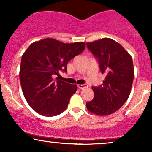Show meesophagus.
<instances>
[{
	"label": "esophagus",
	"mask_w": 152,
	"mask_h": 152,
	"mask_svg": "<svg viewBox=\"0 0 152 152\" xmlns=\"http://www.w3.org/2000/svg\"><path fill=\"white\" fill-rule=\"evenodd\" d=\"M78 87L81 90H83V89H85L87 87V85H78Z\"/></svg>",
	"instance_id": "esophagus-1"
}]
</instances>
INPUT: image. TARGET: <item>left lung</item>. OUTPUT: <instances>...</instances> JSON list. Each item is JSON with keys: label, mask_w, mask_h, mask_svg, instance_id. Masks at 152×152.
<instances>
[{"label": "left lung", "mask_w": 152, "mask_h": 152, "mask_svg": "<svg viewBox=\"0 0 152 152\" xmlns=\"http://www.w3.org/2000/svg\"><path fill=\"white\" fill-rule=\"evenodd\" d=\"M87 47L106 75L102 85L92 87L94 98L86 103L87 109L97 115H109L119 110L129 96L134 79L132 59L118 42L110 38L87 42Z\"/></svg>", "instance_id": "1"}]
</instances>
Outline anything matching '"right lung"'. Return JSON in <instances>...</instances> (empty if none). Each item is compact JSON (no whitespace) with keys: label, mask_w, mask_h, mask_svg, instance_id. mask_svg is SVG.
I'll return each instance as SVG.
<instances>
[{"label":"right lung","mask_w":152,"mask_h":152,"mask_svg":"<svg viewBox=\"0 0 152 152\" xmlns=\"http://www.w3.org/2000/svg\"><path fill=\"white\" fill-rule=\"evenodd\" d=\"M85 48L83 42L64 43L52 38L29 45L21 59L20 81L24 97L34 111L52 117L66 110L77 86L53 81L52 76L67 72V62Z\"/></svg>","instance_id":"add662e5"}]
</instances>
